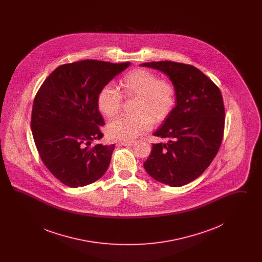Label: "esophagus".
I'll return each mask as SVG.
<instances>
[{"label": "esophagus", "instance_id": "obj_1", "mask_svg": "<svg viewBox=\"0 0 262 262\" xmlns=\"http://www.w3.org/2000/svg\"><path fill=\"white\" fill-rule=\"evenodd\" d=\"M135 144V141H122L121 145H125V146H133Z\"/></svg>", "mask_w": 262, "mask_h": 262}]
</instances>
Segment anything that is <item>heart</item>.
Wrapping results in <instances>:
<instances>
[{"label": "heart", "mask_w": 262, "mask_h": 262, "mask_svg": "<svg viewBox=\"0 0 262 262\" xmlns=\"http://www.w3.org/2000/svg\"><path fill=\"white\" fill-rule=\"evenodd\" d=\"M121 92L111 84L101 88L96 104L106 118L122 110L124 99L135 98V114L121 116L107 125V135L113 140L130 141L148 133L153 123L160 124L173 112L177 103L174 83L151 71L137 68L120 80Z\"/></svg>", "instance_id": "b5f03b06"}]
</instances>
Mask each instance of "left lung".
Returning <instances> with one entry per match:
<instances>
[{"instance_id": "1", "label": "left lung", "mask_w": 262, "mask_h": 262, "mask_svg": "<svg viewBox=\"0 0 262 262\" xmlns=\"http://www.w3.org/2000/svg\"><path fill=\"white\" fill-rule=\"evenodd\" d=\"M141 66L165 73L177 89L173 112L154 133L169 141L153 144L144 169L162 184L185 186L208 168L221 146L225 126L221 91L191 64L161 61Z\"/></svg>"}]
</instances>
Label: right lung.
<instances>
[{"label":"right lung","instance_id":"1","mask_svg":"<svg viewBox=\"0 0 262 262\" xmlns=\"http://www.w3.org/2000/svg\"><path fill=\"white\" fill-rule=\"evenodd\" d=\"M129 63H63L39 88L31 113L33 139L42 162L63 185L84 187L107 171L115 145H91L103 137L104 119L96 98Z\"/></svg>","mask_w":262,"mask_h":262}]
</instances>
